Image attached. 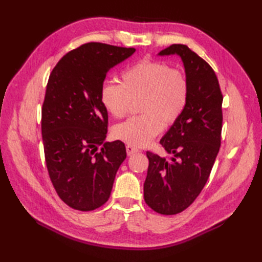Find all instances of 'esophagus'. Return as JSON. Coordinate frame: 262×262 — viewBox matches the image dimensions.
Returning a JSON list of instances; mask_svg holds the SVG:
<instances>
[{
    "label": "esophagus",
    "instance_id": "esophagus-1",
    "mask_svg": "<svg viewBox=\"0 0 262 262\" xmlns=\"http://www.w3.org/2000/svg\"><path fill=\"white\" fill-rule=\"evenodd\" d=\"M126 151H127V155H129V157H130V155H133L134 153L140 152V149L134 147L133 145H127L126 146Z\"/></svg>",
    "mask_w": 262,
    "mask_h": 262
}]
</instances>
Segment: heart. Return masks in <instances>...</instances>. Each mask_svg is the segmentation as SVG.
Here are the masks:
<instances>
[{"label":"heart","instance_id":"heart-1","mask_svg":"<svg viewBox=\"0 0 262 262\" xmlns=\"http://www.w3.org/2000/svg\"><path fill=\"white\" fill-rule=\"evenodd\" d=\"M190 93L187 75L171 69L161 60L143 59L121 73V84L105 82L100 90V101L115 117L122 118L129 113L132 101H138L142 115L117 125L118 140L133 146L151 143L163 126L173 125L186 110Z\"/></svg>","mask_w":262,"mask_h":262}]
</instances>
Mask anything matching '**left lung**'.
I'll use <instances>...</instances> for the list:
<instances>
[{"label": "left lung", "mask_w": 262, "mask_h": 262, "mask_svg": "<svg viewBox=\"0 0 262 262\" xmlns=\"http://www.w3.org/2000/svg\"><path fill=\"white\" fill-rule=\"evenodd\" d=\"M159 55L180 56L190 93L182 116L160 141L173 157L146 152L144 199L157 213L174 215L193 203L208 180L221 147L223 94L214 70L186 45L174 43Z\"/></svg>", "instance_id": "8db88e82"}]
</instances>
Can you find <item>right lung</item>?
<instances>
[{"label": "right lung", "instance_id": "add662e5", "mask_svg": "<svg viewBox=\"0 0 262 262\" xmlns=\"http://www.w3.org/2000/svg\"><path fill=\"white\" fill-rule=\"evenodd\" d=\"M135 51L84 43L63 56L49 75L41 109L46 165L59 198L74 209L93 210L107 202L126 159L121 141L104 142L108 113L100 90L108 71Z\"/></svg>", "mask_w": 262, "mask_h": 262}]
</instances>
